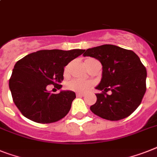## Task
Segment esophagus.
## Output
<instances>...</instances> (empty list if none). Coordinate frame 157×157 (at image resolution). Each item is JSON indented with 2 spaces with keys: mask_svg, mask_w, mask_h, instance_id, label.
Wrapping results in <instances>:
<instances>
[{
  "mask_svg": "<svg viewBox=\"0 0 157 157\" xmlns=\"http://www.w3.org/2000/svg\"><path fill=\"white\" fill-rule=\"evenodd\" d=\"M76 95H77L78 97V96H83V95H84V94H83V93L77 92V93H76Z\"/></svg>",
  "mask_w": 157,
  "mask_h": 157,
  "instance_id": "obj_1",
  "label": "esophagus"
}]
</instances>
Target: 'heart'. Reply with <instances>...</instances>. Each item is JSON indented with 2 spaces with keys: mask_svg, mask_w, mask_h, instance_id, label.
<instances>
[{
  "mask_svg": "<svg viewBox=\"0 0 157 157\" xmlns=\"http://www.w3.org/2000/svg\"><path fill=\"white\" fill-rule=\"evenodd\" d=\"M67 69L66 68L65 70V73L67 72ZM91 86V83L90 82L84 81L82 79H72L69 81L67 83V87L69 90H75V91H79V92H84L86 91L90 88Z\"/></svg>",
  "mask_w": 157,
  "mask_h": 157,
  "instance_id": "1",
  "label": "heart"
}]
</instances>
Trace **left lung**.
Segmentation results:
<instances>
[{"label": "left lung", "instance_id": "obj_1", "mask_svg": "<svg viewBox=\"0 0 157 157\" xmlns=\"http://www.w3.org/2000/svg\"><path fill=\"white\" fill-rule=\"evenodd\" d=\"M83 56L96 58L103 66L102 78L96 89V103L90 111L107 120L128 117L140 104L146 91L147 71L132 50L114 45L84 50ZM111 90L112 94L106 92Z\"/></svg>", "mask_w": 157, "mask_h": 157}]
</instances>
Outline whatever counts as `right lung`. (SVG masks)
Wrapping results in <instances>:
<instances>
[{
	"label": "right lung",
	"instance_id": "add662e5",
	"mask_svg": "<svg viewBox=\"0 0 157 157\" xmlns=\"http://www.w3.org/2000/svg\"><path fill=\"white\" fill-rule=\"evenodd\" d=\"M84 50H44L17 62L10 79L14 103L27 119L40 124L56 122L67 116L76 98L71 90L51 94L46 86L62 88L64 67Z\"/></svg>",
	"mask_w": 157,
	"mask_h": 157
}]
</instances>
